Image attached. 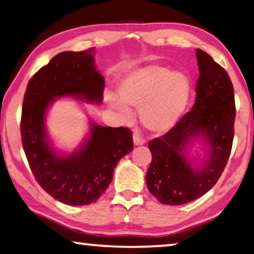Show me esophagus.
<instances>
[{
	"mask_svg": "<svg viewBox=\"0 0 254 254\" xmlns=\"http://www.w3.org/2000/svg\"><path fill=\"white\" fill-rule=\"evenodd\" d=\"M133 143H134V145H142L145 143V140L139 132H134L133 133Z\"/></svg>",
	"mask_w": 254,
	"mask_h": 254,
	"instance_id": "1",
	"label": "esophagus"
}]
</instances>
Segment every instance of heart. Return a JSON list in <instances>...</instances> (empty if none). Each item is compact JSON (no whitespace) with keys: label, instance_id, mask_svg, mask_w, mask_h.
Masks as SVG:
<instances>
[{"label":"heart","instance_id":"b5f03b06","mask_svg":"<svg viewBox=\"0 0 254 254\" xmlns=\"http://www.w3.org/2000/svg\"><path fill=\"white\" fill-rule=\"evenodd\" d=\"M189 92L190 85L184 74L153 65L133 71L122 80L119 86L122 102L112 96L106 102L126 120L131 118V111L125 105L136 107L141 110V120L145 127L163 132L175 127L183 117Z\"/></svg>","mask_w":254,"mask_h":254}]
</instances>
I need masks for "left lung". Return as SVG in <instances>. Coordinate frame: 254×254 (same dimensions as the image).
<instances>
[{"label":"left lung","instance_id":"obj_1","mask_svg":"<svg viewBox=\"0 0 254 254\" xmlns=\"http://www.w3.org/2000/svg\"><path fill=\"white\" fill-rule=\"evenodd\" d=\"M199 77L192 109L160 137L149 141L152 160L145 176L149 191L166 205H183L205 195L220 179L234 137L235 101L230 76L208 54L196 49ZM209 145L203 165L192 167L186 156L191 138Z\"/></svg>","mask_w":254,"mask_h":254}]
</instances>
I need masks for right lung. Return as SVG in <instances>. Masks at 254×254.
<instances>
[{
	"instance_id": "right-lung-1",
	"label": "right lung",
	"mask_w": 254,
	"mask_h": 254,
	"mask_svg": "<svg viewBox=\"0 0 254 254\" xmlns=\"http://www.w3.org/2000/svg\"><path fill=\"white\" fill-rule=\"evenodd\" d=\"M94 48L64 51L40 68L25 89L21 139L34 178L45 191L64 204L80 206L96 201L109 187L115 166L133 149L127 127L92 123L86 142L69 156H60L46 134V112L55 98L74 96L100 104L104 77L94 65Z\"/></svg>"
}]
</instances>
